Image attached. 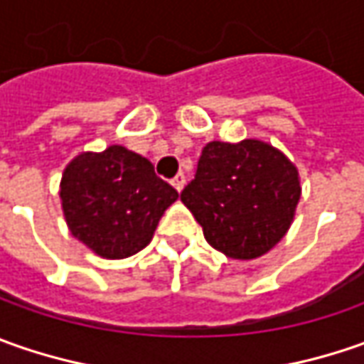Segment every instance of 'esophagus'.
<instances>
[{
  "mask_svg": "<svg viewBox=\"0 0 364 364\" xmlns=\"http://www.w3.org/2000/svg\"><path fill=\"white\" fill-rule=\"evenodd\" d=\"M172 186H174L178 192H182V188L186 186V176L182 174V172H180V174H176L174 178H172Z\"/></svg>",
  "mask_w": 364,
  "mask_h": 364,
  "instance_id": "34e87169",
  "label": "esophagus"
}]
</instances>
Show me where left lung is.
Segmentation results:
<instances>
[{
	"instance_id": "8db88e82",
	"label": "left lung",
	"mask_w": 364,
	"mask_h": 364,
	"mask_svg": "<svg viewBox=\"0 0 364 364\" xmlns=\"http://www.w3.org/2000/svg\"><path fill=\"white\" fill-rule=\"evenodd\" d=\"M301 186L298 168L265 141H210L180 198L210 247L231 259H255L284 239Z\"/></svg>"
}]
</instances>
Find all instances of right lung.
Masks as SVG:
<instances>
[{
  "mask_svg": "<svg viewBox=\"0 0 364 364\" xmlns=\"http://www.w3.org/2000/svg\"><path fill=\"white\" fill-rule=\"evenodd\" d=\"M178 198L151 161L123 146L85 151L60 180L66 225L80 243L105 259H125L154 237L166 208Z\"/></svg>",
  "mask_w": 364,
  "mask_h": 364,
  "instance_id": "add662e5",
  "label": "right lung"
}]
</instances>
